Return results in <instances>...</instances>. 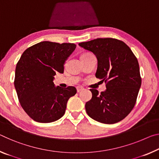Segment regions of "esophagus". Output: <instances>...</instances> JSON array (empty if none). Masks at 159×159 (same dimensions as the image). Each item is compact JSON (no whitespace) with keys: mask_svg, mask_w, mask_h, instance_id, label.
Listing matches in <instances>:
<instances>
[{"mask_svg":"<svg viewBox=\"0 0 159 159\" xmlns=\"http://www.w3.org/2000/svg\"><path fill=\"white\" fill-rule=\"evenodd\" d=\"M83 89H83L82 87H79H79L76 88V90H77L78 93H79V92L81 91V90H83Z\"/></svg>","mask_w":159,"mask_h":159,"instance_id":"esophagus-1","label":"esophagus"}]
</instances>
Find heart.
<instances>
[{
    "mask_svg": "<svg viewBox=\"0 0 159 159\" xmlns=\"http://www.w3.org/2000/svg\"><path fill=\"white\" fill-rule=\"evenodd\" d=\"M87 54H88V53H86V54H82V56H84V55H87Z\"/></svg>",
    "mask_w": 159,
    "mask_h": 159,
    "instance_id": "heart-1",
    "label": "heart"
}]
</instances>
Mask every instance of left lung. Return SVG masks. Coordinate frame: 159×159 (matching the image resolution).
Segmentation results:
<instances>
[{
    "mask_svg": "<svg viewBox=\"0 0 159 159\" xmlns=\"http://www.w3.org/2000/svg\"><path fill=\"white\" fill-rule=\"evenodd\" d=\"M98 59L95 76L106 84L105 91L90 89L92 98L85 110L92 119L115 124L129 114L137 101L142 84L137 57L124 42L113 38H98L79 43Z\"/></svg>",
    "mask_w": 159,
    "mask_h": 159,
    "instance_id": "obj_1",
    "label": "left lung"
}]
</instances>
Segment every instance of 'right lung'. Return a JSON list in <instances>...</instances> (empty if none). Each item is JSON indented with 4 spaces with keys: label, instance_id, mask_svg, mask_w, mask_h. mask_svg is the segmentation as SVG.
<instances>
[{
    "label": "right lung",
    "instance_id": "right-lung-1",
    "mask_svg": "<svg viewBox=\"0 0 159 159\" xmlns=\"http://www.w3.org/2000/svg\"><path fill=\"white\" fill-rule=\"evenodd\" d=\"M76 45L41 42L22 53L17 62L14 85L25 112L37 122L57 121L64 115L74 86H55L54 75L63 74L64 64Z\"/></svg>",
    "mask_w": 159,
    "mask_h": 159
}]
</instances>
